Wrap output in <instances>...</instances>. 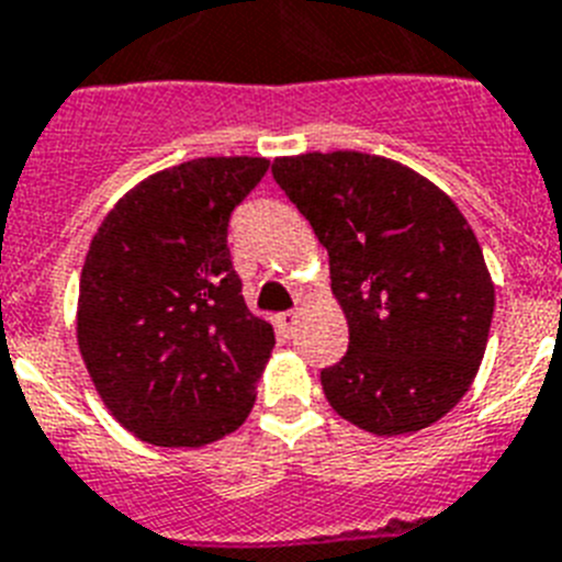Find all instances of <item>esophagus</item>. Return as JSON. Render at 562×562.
Here are the masks:
<instances>
[{"label": "esophagus", "mask_w": 562, "mask_h": 562, "mask_svg": "<svg viewBox=\"0 0 562 562\" xmlns=\"http://www.w3.org/2000/svg\"><path fill=\"white\" fill-rule=\"evenodd\" d=\"M295 324H299V313H278L276 315V327L278 333H284V336H290L292 330H295Z\"/></svg>", "instance_id": "obj_1"}]
</instances>
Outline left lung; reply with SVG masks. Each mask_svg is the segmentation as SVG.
Masks as SVG:
<instances>
[{"mask_svg": "<svg viewBox=\"0 0 562 562\" xmlns=\"http://www.w3.org/2000/svg\"><path fill=\"white\" fill-rule=\"evenodd\" d=\"M272 178L330 255L350 330L322 370L327 402L375 437L442 419L474 382L494 281L457 203L419 171L364 151L276 157Z\"/></svg>", "mask_w": 562, "mask_h": 562, "instance_id": "obj_1", "label": "left lung"}]
</instances>
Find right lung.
Returning <instances> with one entry per match:
<instances>
[{
    "mask_svg": "<svg viewBox=\"0 0 562 562\" xmlns=\"http://www.w3.org/2000/svg\"><path fill=\"white\" fill-rule=\"evenodd\" d=\"M267 157H198L140 180L91 238L77 345L111 416L160 448H201L238 430L276 347L232 270V209Z\"/></svg>",
    "mask_w": 562,
    "mask_h": 562,
    "instance_id": "right-lung-1",
    "label": "right lung"
}]
</instances>
